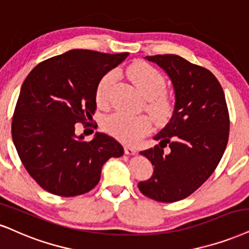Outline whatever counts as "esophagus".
<instances>
[{
    "mask_svg": "<svg viewBox=\"0 0 249 249\" xmlns=\"http://www.w3.org/2000/svg\"><path fill=\"white\" fill-rule=\"evenodd\" d=\"M136 152H137L136 149L131 148V146H128V145L124 146V153H125V155L133 156V155H135V153H136Z\"/></svg>",
    "mask_w": 249,
    "mask_h": 249,
    "instance_id": "34e87169",
    "label": "esophagus"
}]
</instances>
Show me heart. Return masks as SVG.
Returning <instances> with one entry per match:
<instances>
[{"mask_svg": "<svg viewBox=\"0 0 249 249\" xmlns=\"http://www.w3.org/2000/svg\"><path fill=\"white\" fill-rule=\"evenodd\" d=\"M127 75L137 90L146 98L145 108L157 121H165L172 112V104L164 93L166 81L162 73L148 63H136L127 69ZM116 79V73L107 72L100 78L96 89L98 105L107 106L109 92ZM151 120L145 115H131L115 112L103 120V129L125 144H135L151 131Z\"/></svg>", "mask_w": 249, "mask_h": 249, "instance_id": "obj_1", "label": "heart"}]
</instances>
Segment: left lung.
Listing matches in <instances>:
<instances>
[{"instance_id":"obj_1","label":"left lung","mask_w":249,"mask_h":249,"mask_svg":"<svg viewBox=\"0 0 249 249\" xmlns=\"http://www.w3.org/2000/svg\"><path fill=\"white\" fill-rule=\"evenodd\" d=\"M145 59L170 76L176 105L168 124L155 136L159 145L140 152L155 171L139 188L155 201L171 203L192 195L216 170L228 145L229 109L222 85L210 70L173 54ZM166 146L168 155L163 153Z\"/></svg>"}]
</instances>
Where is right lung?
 I'll return each mask as SVG.
<instances>
[{"label":"right lung","mask_w":249,"mask_h":249,"mask_svg":"<svg viewBox=\"0 0 249 249\" xmlns=\"http://www.w3.org/2000/svg\"><path fill=\"white\" fill-rule=\"evenodd\" d=\"M127 56L72 50L40 62L24 81L12 115V141L25 170L48 193L71 197L90 192L103 165L124 155L113 137L97 133L87 142L76 136L75 127L91 125L98 83Z\"/></svg>","instance_id":"obj_1"}]
</instances>
